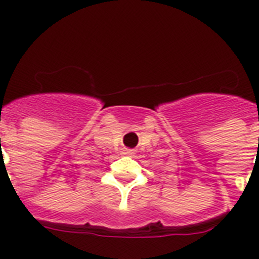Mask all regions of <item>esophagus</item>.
<instances>
[{"label": "esophagus", "mask_w": 259, "mask_h": 259, "mask_svg": "<svg viewBox=\"0 0 259 259\" xmlns=\"http://www.w3.org/2000/svg\"><path fill=\"white\" fill-rule=\"evenodd\" d=\"M123 154H124V155H131V154H134V150L127 149V148H125V149L123 150Z\"/></svg>", "instance_id": "obj_1"}]
</instances>
